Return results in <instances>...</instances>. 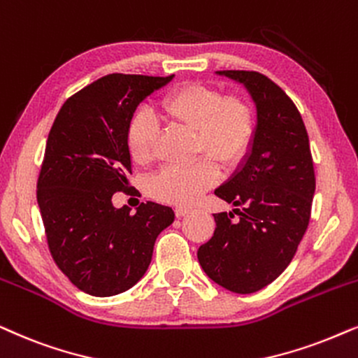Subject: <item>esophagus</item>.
Here are the masks:
<instances>
[{"mask_svg": "<svg viewBox=\"0 0 358 358\" xmlns=\"http://www.w3.org/2000/svg\"><path fill=\"white\" fill-rule=\"evenodd\" d=\"M190 210H192V207H185V206H179V207L174 208L176 217H184V215H187V213H189Z\"/></svg>", "mask_w": 358, "mask_h": 358, "instance_id": "34e87169", "label": "esophagus"}]
</instances>
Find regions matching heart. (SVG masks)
<instances>
[{"mask_svg": "<svg viewBox=\"0 0 358 358\" xmlns=\"http://www.w3.org/2000/svg\"><path fill=\"white\" fill-rule=\"evenodd\" d=\"M164 120L196 133L194 152L207 155L189 166H166L150 180V194L168 203H190L219 179L222 168H235L247 157L257 134V111L247 96L208 83H184L159 101ZM159 124L148 111H138L127 129V150L138 166L155 157Z\"/></svg>", "mask_w": 358, "mask_h": 358, "instance_id": "b5f03b06", "label": "heart"}]
</instances>
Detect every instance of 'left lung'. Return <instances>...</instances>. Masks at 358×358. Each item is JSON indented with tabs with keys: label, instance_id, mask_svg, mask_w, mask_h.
Instances as JSON below:
<instances>
[{
	"label": "left lung",
	"instance_id": "obj_1",
	"mask_svg": "<svg viewBox=\"0 0 358 358\" xmlns=\"http://www.w3.org/2000/svg\"><path fill=\"white\" fill-rule=\"evenodd\" d=\"M248 88L258 111L252 152L215 196L234 213H213L215 231L197 252L207 276L250 294L276 280L308 230L315 190L309 136L294 101L255 71H219Z\"/></svg>",
	"mask_w": 358,
	"mask_h": 358
}]
</instances>
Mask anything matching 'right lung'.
Instances as JSON below:
<instances>
[{
    "label": "right lung",
    "instance_id": "add662e5",
    "mask_svg": "<svg viewBox=\"0 0 358 358\" xmlns=\"http://www.w3.org/2000/svg\"><path fill=\"white\" fill-rule=\"evenodd\" d=\"M169 77L110 73L69 96L54 120L37 179V203L59 270L87 294L106 298L145 275L171 207L115 208L127 192L131 157L127 129L136 106Z\"/></svg>",
    "mask_w": 358,
    "mask_h": 358
}]
</instances>
